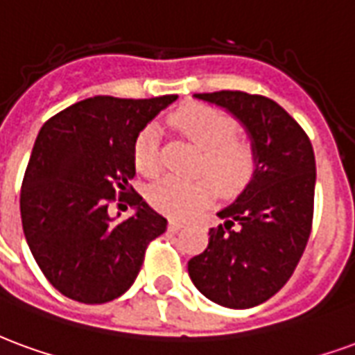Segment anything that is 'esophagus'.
I'll list each match as a JSON object with an SVG mask.
<instances>
[{"label": "esophagus", "instance_id": "esophagus-1", "mask_svg": "<svg viewBox=\"0 0 355 355\" xmlns=\"http://www.w3.org/2000/svg\"><path fill=\"white\" fill-rule=\"evenodd\" d=\"M181 227H183V223H181V221H178V219H170V221H168V229H170L172 232H178Z\"/></svg>", "mask_w": 355, "mask_h": 355}]
</instances>
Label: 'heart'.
<instances>
[{"label":"heart","mask_w":355,"mask_h":355,"mask_svg":"<svg viewBox=\"0 0 355 355\" xmlns=\"http://www.w3.org/2000/svg\"><path fill=\"white\" fill-rule=\"evenodd\" d=\"M175 128L200 149L195 180L162 178L149 187V202L174 217H191L208 206L216 189L236 195L257 174L259 155L252 139L238 132L236 121L209 105H193L174 115ZM139 174L155 178L162 168V138L157 124H147L134 141Z\"/></svg>","instance_id":"1"}]
</instances>
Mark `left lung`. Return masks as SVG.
<instances>
[{
	"mask_svg": "<svg viewBox=\"0 0 355 355\" xmlns=\"http://www.w3.org/2000/svg\"><path fill=\"white\" fill-rule=\"evenodd\" d=\"M236 115L259 155L252 183L217 216L206 250L189 261V276L209 301L252 309L291 278L314 219L315 159L310 138L282 105L261 94L219 90L196 94Z\"/></svg>",
	"mask_w": 355,
	"mask_h": 355,
	"instance_id": "left-lung-1",
	"label": "left lung"
}]
</instances>
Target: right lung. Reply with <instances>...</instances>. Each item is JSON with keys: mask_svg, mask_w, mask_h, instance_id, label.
I'll list each match as a JSON object with an SVG mask.
<instances>
[{"mask_svg": "<svg viewBox=\"0 0 355 355\" xmlns=\"http://www.w3.org/2000/svg\"><path fill=\"white\" fill-rule=\"evenodd\" d=\"M175 98L94 96L41 126L20 189V217L41 272L68 299L103 304L121 297L136 280L147 245L166 231V219L130 180L138 134ZM111 203L139 211L115 224Z\"/></svg>", "mask_w": 355, "mask_h": 355, "instance_id": "right-lung-1", "label": "right lung"}]
</instances>
